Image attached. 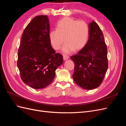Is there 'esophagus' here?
<instances>
[{
    "label": "esophagus",
    "mask_w": 126,
    "mask_h": 126,
    "mask_svg": "<svg viewBox=\"0 0 126 126\" xmlns=\"http://www.w3.org/2000/svg\"><path fill=\"white\" fill-rule=\"evenodd\" d=\"M69 57H68V56H67V55H63V59L64 61L68 60V59H69Z\"/></svg>",
    "instance_id": "1"
}]
</instances>
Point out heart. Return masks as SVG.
<instances>
[{"instance_id": "heart-1", "label": "heart", "mask_w": 126, "mask_h": 126, "mask_svg": "<svg viewBox=\"0 0 126 126\" xmlns=\"http://www.w3.org/2000/svg\"><path fill=\"white\" fill-rule=\"evenodd\" d=\"M89 28L86 22L71 17H64L56 25V30L49 32L50 43L55 50H59L64 41L62 49L64 54L80 50L87 44L89 38Z\"/></svg>"}]
</instances>
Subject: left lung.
Segmentation results:
<instances>
[{"label": "left lung", "mask_w": 126, "mask_h": 126, "mask_svg": "<svg viewBox=\"0 0 126 126\" xmlns=\"http://www.w3.org/2000/svg\"><path fill=\"white\" fill-rule=\"evenodd\" d=\"M89 28L87 44L70 57L75 63L74 80L86 90L95 89L101 85L108 67L107 48L102 31L94 20L89 23Z\"/></svg>", "instance_id": "left-lung-1"}]
</instances>
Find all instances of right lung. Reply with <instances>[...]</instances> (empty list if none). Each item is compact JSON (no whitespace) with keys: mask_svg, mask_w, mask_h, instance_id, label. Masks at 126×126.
Here are the masks:
<instances>
[{"mask_svg":"<svg viewBox=\"0 0 126 126\" xmlns=\"http://www.w3.org/2000/svg\"><path fill=\"white\" fill-rule=\"evenodd\" d=\"M49 19L46 15L33 18L23 32L18 49L17 66L22 80L36 89L53 81L56 69L63 63V56L51 46Z\"/></svg>","mask_w":126,"mask_h":126,"instance_id":"add662e5","label":"right lung"}]
</instances>
